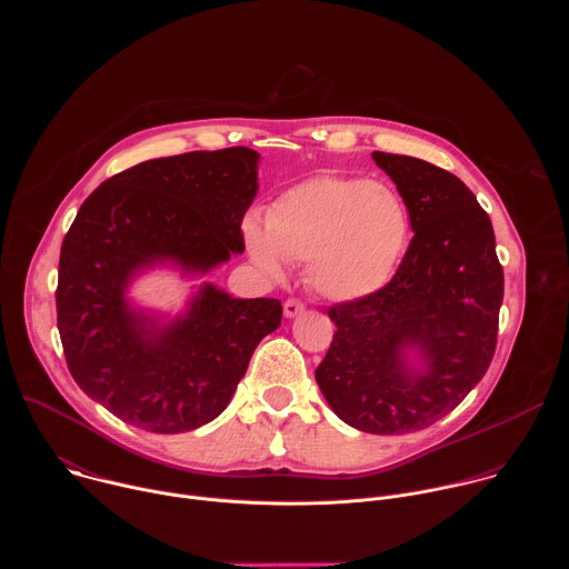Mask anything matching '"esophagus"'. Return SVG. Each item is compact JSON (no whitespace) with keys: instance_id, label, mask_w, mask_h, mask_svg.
I'll return each instance as SVG.
<instances>
[{"instance_id":"obj_1","label":"esophagus","mask_w":569,"mask_h":569,"mask_svg":"<svg viewBox=\"0 0 569 569\" xmlns=\"http://www.w3.org/2000/svg\"><path fill=\"white\" fill-rule=\"evenodd\" d=\"M303 312V303L299 301V299H288L286 303H283V315L288 317V319H292V317H297V315H301Z\"/></svg>"}]
</instances>
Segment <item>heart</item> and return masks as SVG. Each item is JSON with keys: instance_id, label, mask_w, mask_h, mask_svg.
I'll return each mask as SVG.
<instances>
[{"instance_id": "obj_1", "label": "heart", "mask_w": 569, "mask_h": 569, "mask_svg": "<svg viewBox=\"0 0 569 569\" xmlns=\"http://www.w3.org/2000/svg\"><path fill=\"white\" fill-rule=\"evenodd\" d=\"M410 240V213L387 184L312 178L283 191L266 224L246 222L257 268L281 279L286 261H308V283L331 301H358L389 283Z\"/></svg>"}]
</instances>
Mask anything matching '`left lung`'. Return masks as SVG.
Here are the masks:
<instances>
[{
    "instance_id": "8db88e82",
    "label": "left lung",
    "mask_w": 569,
    "mask_h": 569,
    "mask_svg": "<svg viewBox=\"0 0 569 569\" xmlns=\"http://www.w3.org/2000/svg\"><path fill=\"white\" fill-rule=\"evenodd\" d=\"M371 157L415 238L382 290L329 310L338 331L315 380L351 428L405 435L452 412L489 369L505 274L491 218L459 178L408 154Z\"/></svg>"
}]
</instances>
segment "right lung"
Here are the masks:
<instances>
[{
    "mask_svg": "<svg viewBox=\"0 0 569 569\" xmlns=\"http://www.w3.org/2000/svg\"><path fill=\"white\" fill-rule=\"evenodd\" d=\"M259 161L246 146L141 161L106 180L62 240L56 308L67 367L139 430L180 435L213 421L279 329L277 299H238L211 281L191 286L178 312L130 295L148 272L196 281L242 254Z\"/></svg>",
    "mask_w": 569,
    "mask_h": 569,
    "instance_id": "right-lung-1",
    "label": "right lung"
}]
</instances>
